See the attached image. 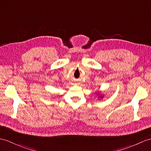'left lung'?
<instances>
[{"label": "left lung", "instance_id": "left-lung-1", "mask_svg": "<svg viewBox=\"0 0 151 151\" xmlns=\"http://www.w3.org/2000/svg\"><path fill=\"white\" fill-rule=\"evenodd\" d=\"M98 95H99V98H101V99H102V98H103V95H101V94H100V93H98Z\"/></svg>", "mask_w": 151, "mask_h": 151}]
</instances>
